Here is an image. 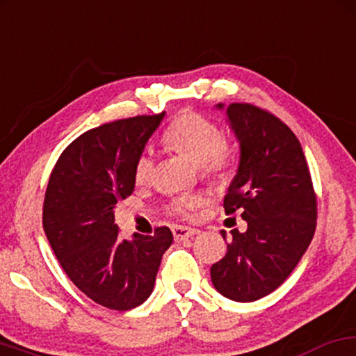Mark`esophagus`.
Instances as JSON below:
<instances>
[{
	"label": "esophagus",
	"mask_w": 356,
	"mask_h": 356,
	"mask_svg": "<svg viewBox=\"0 0 356 356\" xmlns=\"http://www.w3.org/2000/svg\"><path fill=\"white\" fill-rule=\"evenodd\" d=\"M172 230H173V237H175V240H184V238L193 237V235L200 234V230L191 229V227H186V225H175V227H173Z\"/></svg>",
	"instance_id": "34e87169"
}]
</instances>
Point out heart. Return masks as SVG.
<instances>
[{
  "label": "heart",
  "instance_id": "b5f03b06",
  "mask_svg": "<svg viewBox=\"0 0 356 356\" xmlns=\"http://www.w3.org/2000/svg\"><path fill=\"white\" fill-rule=\"evenodd\" d=\"M165 142L175 152L200 167L206 177H220L230 167L232 154L224 142L222 132L214 122L197 113H184L165 134ZM155 161L149 152L138 156L136 163L137 184H145L154 175ZM202 204L201 196H184L172 202V211L191 216Z\"/></svg>",
  "mask_w": 356,
  "mask_h": 356
}]
</instances>
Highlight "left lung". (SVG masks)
<instances>
[{"label": "left lung", "instance_id": "1", "mask_svg": "<svg viewBox=\"0 0 356 356\" xmlns=\"http://www.w3.org/2000/svg\"><path fill=\"white\" fill-rule=\"evenodd\" d=\"M238 142V165L224 197L225 214L242 211L211 281L224 298L257 301L296 268L316 230V195L302 147L293 131L252 104H216ZM222 238L227 240V234Z\"/></svg>", "mask_w": 356, "mask_h": 356}]
</instances>
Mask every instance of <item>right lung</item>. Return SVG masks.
Here are the masks:
<instances>
[{
	"label": "right lung",
	"mask_w": 356,
	"mask_h": 356,
	"mask_svg": "<svg viewBox=\"0 0 356 356\" xmlns=\"http://www.w3.org/2000/svg\"><path fill=\"white\" fill-rule=\"evenodd\" d=\"M163 118L137 116L85 132L60 155L45 193L42 222L55 257L81 293L114 311L149 299L173 242L168 227L126 240L114 224V207L134 193L136 163Z\"/></svg>",
	"instance_id": "obj_1"
}]
</instances>
